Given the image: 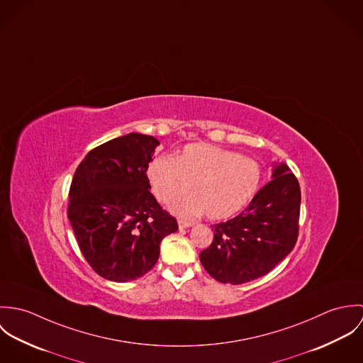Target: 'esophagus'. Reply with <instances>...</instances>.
I'll return each instance as SVG.
<instances>
[{
    "label": "esophagus",
    "instance_id": "obj_1",
    "mask_svg": "<svg viewBox=\"0 0 363 363\" xmlns=\"http://www.w3.org/2000/svg\"><path fill=\"white\" fill-rule=\"evenodd\" d=\"M193 226V222H186V220H179V228L180 229H186V228H190Z\"/></svg>",
    "mask_w": 363,
    "mask_h": 363
}]
</instances>
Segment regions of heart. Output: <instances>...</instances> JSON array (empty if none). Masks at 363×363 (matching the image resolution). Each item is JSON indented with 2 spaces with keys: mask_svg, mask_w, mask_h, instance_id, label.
Masks as SVG:
<instances>
[{
  "mask_svg": "<svg viewBox=\"0 0 363 363\" xmlns=\"http://www.w3.org/2000/svg\"><path fill=\"white\" fill-rule=\"evenodd\" d=\"M147 177L156 199L172 203L190 190L193 196L177 200L170 211L182 218H194L207 212L219 220L238 213L255 197L259 189V163L247 156L211 144L194 143L173 157H154Z\"/></svg>",
  "mask_w": 363,
  "mask_h": 363,
  "instance_id": "1",
  "label": "heart"
}]
</instances>
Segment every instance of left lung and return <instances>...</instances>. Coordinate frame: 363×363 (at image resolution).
I'll list each match as a JSON object with an SVG mask.
<instances>
[{
  "label": "left lung",
  "mask_w": 363,
  "mask_h": 363,
  "mask_svg": "<svg viewBox=\"0 0 363 363\" xmlns=\"http://www.w3.org/2000/svg\"><path fill=\"white\" fill-rule=\"evenodd\" d=\"M271 182L242 213L212 225L213 240L201 252L208 274L239 285L269 272L295 247L301 212L298 179L282 162H272Z\"/></svg>",
  "instance_id": "8db88e82"
}]
</instances>
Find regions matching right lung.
<instances>
[{"label": "right lung", "mask_w": 363, "mask_h": 363, "mask_svg": "<svg viewBox=\"0 0 363 363\" xmlns=\"http://www.w3.org/2000/svg\"><path fill=\"white\" fill-rule=\"evenodd\" d=\"M159 141L130 133L92 150L69 187L68 219L89 265L104 279L128 282L159 259L179 226L151 194L147 167Z\"/></svg>", "instance_id": "add662e5"}]
</instances>
